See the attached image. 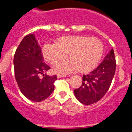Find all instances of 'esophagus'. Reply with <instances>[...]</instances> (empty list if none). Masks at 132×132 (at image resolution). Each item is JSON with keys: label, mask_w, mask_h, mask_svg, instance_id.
Returning a JSON list of instances; mask_svg holds the SVG:
<instances>
[{"label": "esophagus", "mask_w": 132, "mask_h": 132, "mask_svg": "<svg viewBox=\"0 0 132 132\" xmlns=\"http://www.w3.org/2000/svg\"><path fill=\"white\" fill-rule=\"evenodd\" d=\"M66 77V75H62V74H57L58 78H61V77Z\"/></svg>", "instance_id": "obj_1"}]
</instances>
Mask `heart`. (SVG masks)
Instances as JSON below:
<instances>
[{"mask_svg":"<svg viewBox=\"0 0 132 132\" xmlns=\"http://www.w3.org/2000/svg\"><path fill=\"white\" fill-rule=\"evenodd\" d=\"M103 53V45L96 38L78 35H68L58 38L56 44L47 43L42 47L44 60L55 64L67 57L53 67L58 73H68L76 69L81 73L90 72L98 65Z\"/></svg>","mask_w":132,"mask_h":132,"instance_id":"obj_1","label":"heart"}]
</instances>
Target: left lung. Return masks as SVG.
<instances>
[{
    "instance_id": "left-lung-1",
    "label": "left lung",
    "mask_w": 132,
    "mask_h": 132,
    "mask_svg": "<svg viewBox=\"0 0 132 132\" xmlns=\"http://www.w3.org/2000/svg\"><path fill=\"white\" fill-rule=\"evenodd\" d=\"M115 70L116 60L112 49L96 68L83 75L81 86L74 90L77 100L85 105H90L102 99L110 87Z\"/></svg>"
}]
</instances>
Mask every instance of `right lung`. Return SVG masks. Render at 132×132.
Segmentation results:
<instances>
[{"label":"right lung","instance_id":"obj_1","mask_svg":"<svg viewBox=\"0 0 132 132\" xmlns=\"http://www.w3.org/2000/svg\"><path fill=\"white\" fill-rule=\"evenodd\" d=\"M41 48L34 34L24 37L13 59L15 77L22 94L33 102H42L53 92L56 75L44 74L50 67L43 61ZM43 75V77H39Z\"/></svg>","mask_w":132,"mask_h":132}]
</instances>
